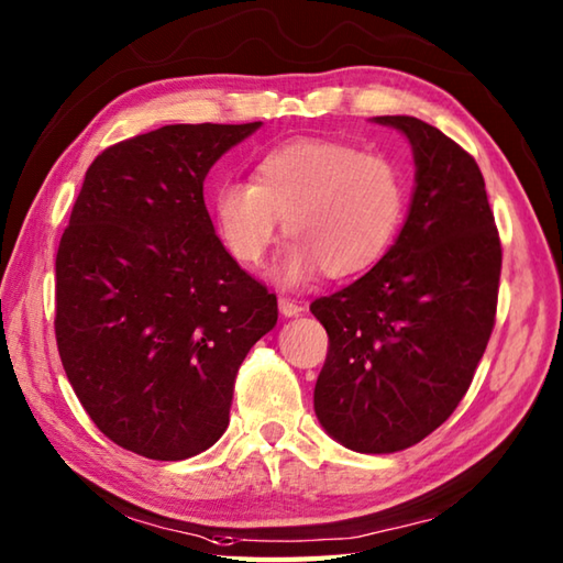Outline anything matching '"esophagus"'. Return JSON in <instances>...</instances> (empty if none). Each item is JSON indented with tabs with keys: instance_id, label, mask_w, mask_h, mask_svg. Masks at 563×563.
<instances>
[{
	"instance_id": "1",
	"label": "esophagus",
	"mask_w": 563,
	"mask_h": 563,
	"mask_svg": "<svg viewBox=\"0 0 563 563\" xmlns=\"http://www.w3.org/2000/svg\"><path fill=\"white\" fill-rule=\"evenodd\" d=\"M278 308H280V312L285 314V317H295V314H300L305 308L300 302H295V300H290V298H280L278 300Z\"/></svg>"
}]
</instances>
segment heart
<instances>
[{"instance_id": "1", "label": "heart", "mask_w": 563, "mask_h": 563, "mask_svg": "<svg viewBox=\"0 0 563 563\" xmlns=\"http://www.w3.org/2000/svg\"><path fill=\"white\" fill-rule=\"evenodd\" d=\"M406 187L391 159L350 142L292 140L271 150L253 181H223L213 194V223L241 265H258L278 236L285 249L273 278L283 285L352 278L384 258L404 219Z\"/></svg>"}]
</instances>
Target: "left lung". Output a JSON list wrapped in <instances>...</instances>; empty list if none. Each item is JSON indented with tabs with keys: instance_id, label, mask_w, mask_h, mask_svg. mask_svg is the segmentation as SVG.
I'll list each match as a JSON object with an SVG mask.
<instances>
[{
	"instance_id": "left-lung-1",
	"label": "left lung",
	"mask_w": 563,
	"mask_h": 563,
	"mask_svg": "<svg viewBox=\"0 0 563 563\" xmlns=\"http://www.w3.org/2000/svg\"><path fill=\"white\" fill-rule=\"evenodd\" d=\"M411 142L416 187L384 258L310 305L330 350L317 421L356 453H396L448 421L495 327L503 246L477 162L441 130L382 115Z\"/></svg>"
}]
</instances>
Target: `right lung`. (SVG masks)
I'll return each instance as SVG.
<instances>
[{"label": "right lung", "instance_id": "obj_1", "mask_svg": "<svg viewBox=\"0 0 563 563\" xmlns=\"http://www.w3.org/2000/svg\"><path fill=\"white\" fill-rule=\"evenodd\" d=\"M261 125H165L86 172L56 253V344L90 421L125 451L184 460L217 443L241 362L278 322L203 203L209 169Z\"/></svg>", "mask_w": 563, "mask_h": 563}]
</instances>
